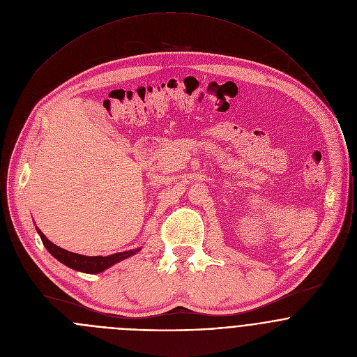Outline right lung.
Instances as JSON below:
<instances>
[{
    "mask_svg": "<svg viewBox=\"0 0 357 357\" xmlns=\"http://www.w3.org/2000/svg\"><path fill=\"white\" fill-rule=\"evenodd\" d=\"M38 235L41 236V241L44 243V246L47 248V250L51 253L57 261H60L61 264H64L66 266L84 272V273H100L102 271H105L107 268L112 266L114 264L129 258L132 255H136L137 252L142 250V248L133 249V250H128V252H122V253H115V255H95V257H88V255H77V253H71L67 252L56 245H53L51 241H48V238L37 228Z\"/></svg>",
    "mask_w": 357,
    "mask_h": 357,
    "instance_id": "obj_1",
    "label": "right lung"
}]
</instances>
